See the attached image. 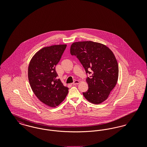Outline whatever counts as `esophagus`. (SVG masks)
Segmentation results:
<instances>
[{"instance_id":"esophagus-1","label":"esophagus","mask_w":147,"mask_h":147,"mask_svg":"<svg viewBox=\"0 0 147 147\" xmlns=\"http://www.w3.org/2000/svg\"><path fill=\"white\" fill-rule=\"evenodd\" d=\"M79 84V80H75L73 83H71L72 85H77V84Z\"/></svg>"}]
</instances>
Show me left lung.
Masks as SVG:
<instances>
[{
    "mask_svg": "<svg viewBox=\"0 0 147 147\" xmlns=\"http://www.w3.org/2000/svg\"><path fill=\"white\" fill-rule=\"evenodd\" d=\"M70 54L78 59L87 76L89 89L83 92L84 97L94 104L104 101L116 85L119 77L118 63L111 49L98 42H74L71 45ZM88 74L92 75L89 77Z\"/></svg>",
    "mask_w": 147,
    "mask_h": 147,
    "instance_id": "left-lung-1",
    "label": "left lung"
}]
</instances>
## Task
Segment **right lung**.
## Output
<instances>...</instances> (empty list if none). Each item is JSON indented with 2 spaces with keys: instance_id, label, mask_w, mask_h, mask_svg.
Returning <instances> with one entry per match:
<instances>
[{
  "instance_id": "1",
  "label": "right lung",
  "mask_w": 147,
  "mask_h": 147,
  "mask_svg": "<svg viewBox=\"0 0 147 147\" xmlns=\"http://www.w3.org/2000/svg\"><path fill=\"white\" fill-rule=\"evenodd\" d=\"M66 47L59 45L44 47L35 54L28 65V80L32 91L42 102L52 107L59 105L68 93L69 89L58 79L55 68Z\"/></svg>"
}]
</instances>
